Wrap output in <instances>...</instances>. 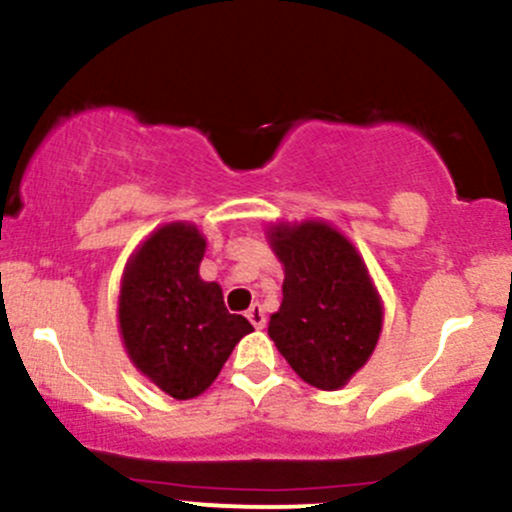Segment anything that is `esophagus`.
<instances>
[{
    "instance_id": "34e87169",
    "label": "esophagus",
    "mask_w": 512,
    "mask_h": 512,
    "mask_svg": "<svg viewBox=\"0 0 512 512\" xmlns=\"http://www.w3.org/2000/svg\"><path fill=\"white\" fill-rule=\"evenodd\" d=\"M247 319H250V324L255 328H265V324H267L265 309H262L260 304H252L250 309H247Z\"/></svg>"
}]
</instances>
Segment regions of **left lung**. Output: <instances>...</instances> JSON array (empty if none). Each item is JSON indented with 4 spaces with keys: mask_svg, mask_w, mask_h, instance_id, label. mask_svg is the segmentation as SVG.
Returning a JSON list of instances; mask_svg holds the SVG:
<instances>
[{
    "mask_svg": "<svg viewBox=\"0 0 512 512\" xmlns=\"http://www.w3.org/2000/svg\"><path fill=\"white\" fill-rule=\"evenodd\" d=\"M284 265L282 306L270 338L304 383L338 390L368 363L383 331V304L346 235L321 220L272 225Z\"/></svg>",
    "mask_w": 512,
    "mask_h": 512,
    "instance_id": "1",
    "label": "left lung"
}]
</instances>
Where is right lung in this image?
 Wrapping results in <instances>:
<instances>
[{"label": "right lung", "instance_id": "add662e5", "mask_svg": "<svg viewBox=\"0 0 512 512\" xmlns=\"http://www.w3.org/2000/svg\"><path fill=\"white\" fill-rule=\"evenodd\" d=\"M206 238L191 223L154 230L129 257L120 289V333L129 360L174 400L208 390L242 336L245 316L225 309L223 289L203 282Z\"/></svg>", "mask_w": 512, "mask_h": 512}]
</instances>
